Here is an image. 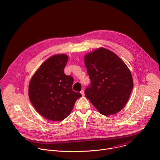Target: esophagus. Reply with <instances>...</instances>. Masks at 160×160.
<instances>
[{"instance_id":"34e87169","label":"esophagus","mask_w":160,"mask_h":160,"mask_svg":"<svg viewBox=\"0 0 160 160\" xmlns=\"http://www.w3.org/2000/svg\"><path fill=\"white\" fill-rule=\"evenodd\" d=\"M80 94L83 96H84V94H85V93H84V90H82L81 91H80Z\"/></svg>"}]
</instances>
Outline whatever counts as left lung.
<instances>
[{
	"label": "left lung",
	"instance_id": "8db88e82",
	"mask_svg": "<svg viewBox=\"0 0 160 160\" xmlns=\"http://www.w3.org/2000/svg\"><path fill=\"white\" fill-rule=\"evenodd\" d=\"M90 86L85 95L99 113L109 116L126 105L133 83L126 64L113 52L99 48L84 56Z\"/></svg>",
	"mask_w": 160,
	"mask_h": 160
}]
</instances>
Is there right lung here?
<instances>
[{
	"label": "right lung",
	"mask_w": 160,
	"mask_h": 160,
	"mask_svg": "<svg viewBox=\"0 0 160 160\" xmlns=\"http://www.w3.org/2000/svg\"><path fill=\"white\" fill-rule=\"evenodd\" d=\"M68 59L64 54L51 56L40 66L30 81L28 96L32 105L40 115L51 121L65 119L82 96L72 89L73 77L64 73Z\"/></svg>",
	"instance_id": "right-lung-1"
}]
</instances>
